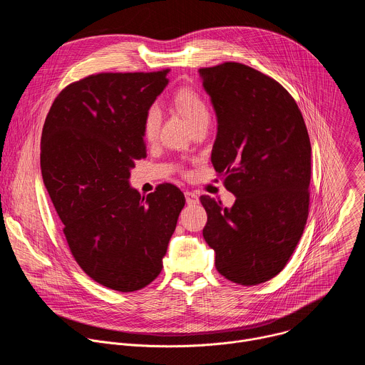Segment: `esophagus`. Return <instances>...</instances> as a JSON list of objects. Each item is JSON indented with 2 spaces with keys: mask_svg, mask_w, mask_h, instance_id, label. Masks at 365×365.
<instances>
[{
  "mask_svg": "<svg viewBox=\"0 0 365 365\" xmlns=\"http://www.w3.org/2000/svg\"><path fill=\"white\" fill-rule=\"evenodd\" d=\"M185 197H186V203H187V205L199 203V197H197V195L193 193V192H185Z\"/></svg>",
  "mask_w": 365,
  "mask_h": 365,
  "instance_id": "esophagus-1",
  "label": "esophagus"
}]
</instances>
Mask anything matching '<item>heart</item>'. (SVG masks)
<instances>
[{
    "mask_svg": "<svg viewBox=\"0 0 365 365\" xmlns=\"http://www.w3.org/2000/svg\"><path fill=\"white\" fill-rule=\"evenodd\" d=\"M172 101L175 107L187 118V121L195 128L199 124H205L210 121V108H207L206 101L202 95L189 86H182L173 92ZM162 123L160 108L151 103L147 107L143 117V135L147 141H154L159 134Z\"/></svg>",
    "mask_w": 365,
    "mask_h": 365,
    "instance_id": "heart-1",
    "label": "heart"
}]
</instances>
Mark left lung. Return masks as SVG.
Masks as SVG:
<instances>
[{"label":"left lung","instance_id":"obj_1","mask_svg":"<svg viewBox=\"0 0 365 365\" xmlns=\"http://www.w3.org/2000/svg\"><path fill=\"white\" fill-rule=\"evenodd\" d=\"M218 118L212 165L237 196H200L203 238L225 279L255 286L290 259L309 215L310 140L293 96L273 78L224 62L199 69Z\"/></svg>","mask_w":365,"mask_h":365}]
</instances>
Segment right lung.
Instances as JSON below:
<instances>
[{
  "label": "right lung",
  "instance_id": "obj_1",
  "mask_svg": "<svg viewBox=\"0 0 365 365\" xmlns=\"http://www.w3.org/2000/svg\"><path fill=\"white\" fill-rule=\"evenodd\" d=\"M170 69L89 75L69 83L46 117L40 168L69 250L96 283L135 292L163 269L185 195L162 183L141 197L130 169L145 158L143 117Z\"/></svg>",
  "mask_w": 365,
  "mask_h": 365
}]
</instances>
